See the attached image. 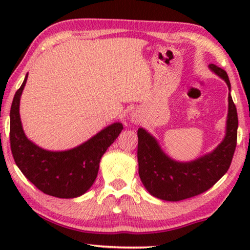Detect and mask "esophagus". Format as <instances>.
I'll list each match as a JSON object with an SVG mask.
<instances>
[{
  "label": "esophagus",
  "instance_id": "34e87169",
  "mask_svg": "<svg viewBox=\"0 0 250 250\" xmlns=\"http://www.w3.org/2000/svg\"><path fill=\"white\" fill-rule=\"evenodd\" d=\"M132 121H133V122H138V121H139L138 115H133V116H132Z\"/></svg>",
  "mask_w": 250,
  "mask_h": 250
}]
</instances>
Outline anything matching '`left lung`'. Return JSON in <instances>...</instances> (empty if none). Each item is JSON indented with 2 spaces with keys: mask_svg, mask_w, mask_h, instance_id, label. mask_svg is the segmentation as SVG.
Instances as JSON below:
<instances>
[{
  "mask_svg": "<svg viewBox=\"0 0 250 250\" xmlns=\"http://www.w3.org/2000/svg\"><path fill=\"white\" fill-rule=\"evenodd\" d=\"M209 68L227 82V71L216 64ZM238 114L229 94L227 135L213 152L191 163H177L167 157L158 143L143 128L138 129L139 175L143 186L153 197L167 201H180L210 189L228 172L237 146Z\"/></svg>",
  "mask_w": 250,
  "mask_h": 250,
  "instance_id": "obj_1",
  "label": "left lung"
}]
</instances>
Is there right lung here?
<instances>
[{"mask_svg":"<svg viewBox=\"0 0 250 250\" xmlns=\"http://www.w3.org/2000/svg\"><path fill=\"white\" fill-rule=\"evenodd\" d=\"M25 81L13 98L10 110V146L21 173L43 193L57 198L80 197L97 179L101 157L117 139L123 125L115 123L83 145L67 151H47L34 145L23 133L19 115Z\"/></svg>","mask_w":250,"mask_h":250,"instance_id":"add662e5","label":"right lung"}]
</instances>
